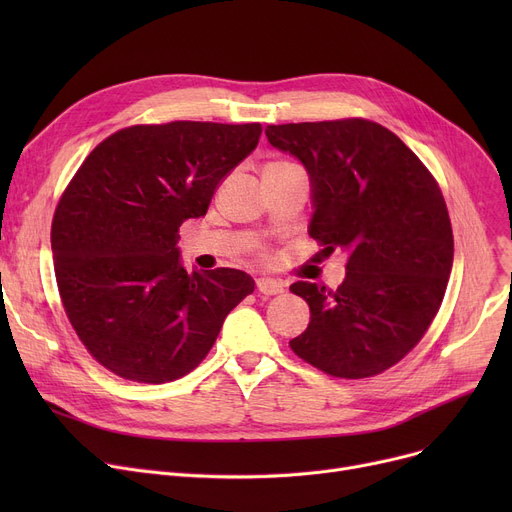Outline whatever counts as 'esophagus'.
<instances>
[{"label":"esophagus","mask_w":512,"mask_h":512,"mask_svg":"<svg viewBox=\"0 0 512 512\" xmlns=\"http://www.w3.org/2000/svg\"><path fill=\"white\" fill-rule=\"evenodd\" d=\"M257 292L263 294V297H274V294H282L284 286L278 280L272 278H259L257 280Z\"/></svg>","instance_id":"esophagus-1"}]
</instances>
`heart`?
Returning a JSON list of instances; mask_svg holds the SVG:
<instances>
[{
    "label": "heart",
    "instance_id": "1",
    "mask_svg": "<svg viewBox=\"0 0 512 512\" xmlns=\"http://www.w3.org/2000/svg\"><path fill=\"white\" fill-rule=\"evenodd\" d=\"M286 161H274V164H270V166H284Z\"/></svg>",
    "mask_w": 512,
    "mask_h": 512
}]
</instances>
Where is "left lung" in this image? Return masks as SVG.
<instances>
[{
  "label": "left lung",
  "mask_w": 512,
  "mask_h": 512,
  "mask_svg": "<svg viewBox=\"0 0 512 512\" xmlns=\"http://www.w3.org/2000/svg\"><path fill=\"white\" fill-rule=\"evenodd\" d=\"M267 141L311 178L309 236L348 253L336 288L294 282L311 309L292 353L332 378L361 380L405 359L442 305L454 238L440 184L396 134L365 118L270 124Z\"/></svg>",
  "instance_id": "left-lung-1"
}]
</instances>
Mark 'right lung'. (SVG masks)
<instances>
[{
    "label": "right lung",
    "mask_w": 512,
    "mask_h": 512,
    "mask_svg": "<svg viewBox=\"0 0 512 512\" xmlns=\"http://www.w3.org/2000/svg\"><path fill=\"white\" fill-rule=\"evenodd\" d=\"M261 130L259 122L134 124L101 141L68 182L51 222L56 282L76 336L107 371L139 384L182 378L255 290L232 267L188 274L176 242Z\"/></svg>",
    "instance_id": "add662e5"
}]
</instances>
